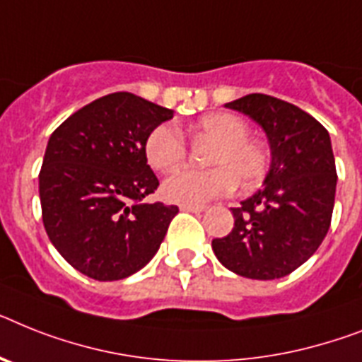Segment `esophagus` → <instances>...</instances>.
Segmentation results:
<instances>
[{"label": "esophagus", "instance_id": "esophagus-1", "mask_svg": "<svg viewBox=\"0 0 362 362\" xmlns=\"http://www.w3.org/2000/svg\"><path fill=\"white\" fill-rule=\"evenodd\" d=\"M179 209H181V211H187V213H196V214H199L205 211V207H203V205H181Z\"/></svg>", "mask_w": 362, "mask_h": 362}]
</instances>
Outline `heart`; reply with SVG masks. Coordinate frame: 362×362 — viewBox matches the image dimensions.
<instances>
[{
  "mask_svg": "<svg viewBox=\"0 0 362 362\" xmlns=\"http://www.w3.org/2000/svg\"><path fill=\"white\" fill-rule=\"evenodd\" d=\"M198 139L213 140L209 170H183L163 183L164 198L181 205H203L226 196L237 187L250 188L261 183L268 170L267 148L247 136V124L231 112H213L194 124ZM148 164L168 174L187 159V142L177 125L160 124L148 134L144 144Z\"/></svg>",
  "mask_w": 362,
  "mask_h": 362,
  "instance_id": "1",
  "label": "heart"
}]
</instances>
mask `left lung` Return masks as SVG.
<instances>
[{
	"instance_id": "obj_1",
	"label": "left lung",
	"mask_w": 362,
	"mask_h": 362,
	"mask_svg": "<svg viewBox=\"0 0 362 362\" xmlns=\"http://www.w3.org/2000/svg\"><path fill=\"white\" fill-rule=\"evenodd\" d=\"M267 133L270 170L262 188L233 207L235 228L214 238L228 270L250 279H279L301 267L327 235L337 170L329 133L300 107L267 94L226 103Z\"/></svg>"
}]
</instances>
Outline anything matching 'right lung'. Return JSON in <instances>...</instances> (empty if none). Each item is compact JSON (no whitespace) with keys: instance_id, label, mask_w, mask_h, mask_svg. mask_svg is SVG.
<instances>
[{"instance_id":"add662e5","label":"right lung","mask_w":362,"mask_h":362,"mask_svg":"<svg viewBox=\"0 0 362 362\" xmlns=\"http://www.w3.org/2000/svg\"><path fill=\"white\" fill-rule=\"evenodd\" d=\"M172 118L174 110L115 92L74 112L47 140L38 175L42 220L57 252L81 274L118 281L159 252L179 209L142 203L159 187L144 144Z\"/></svg>"}]
</instances>
